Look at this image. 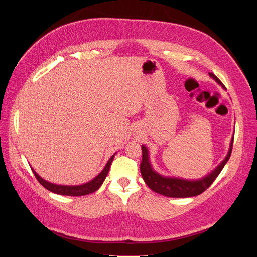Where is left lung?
I'll return each instance as SVG.
<instances>
[{"label":"left lung","mask_w":257,"mask_h":257,"mask_svg":"<svg viewBox=\"0 0 257 257\" xmlns=\"http://www.w3.org/2000/svg\"><path fill=\"white\" fill-rule=\"evenodd\" d=\"M208 74L216 83H218L224 89H227L225 85L222 83V81L219 80L214 74H212V73H208ZM233 141H234V135L231 139L229 152L226 158L221 162V164H219L213 171H211L208 175L197 180H187V179H182L177 177H167L159 174L154 170L151 164L150 153L148 148L142 144L141 145L142 161L140 164V172H141L142 178L145 182V184L148 185L153 191L167 197L187 198V197L199 195L212 184L213 181L216 179L218 174L221 173V171L229 161L232 154Z\"/></svg>","instance_id":"left-lung-1"}]
</instances>
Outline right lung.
I'll list each match as a JSON object with an SVG mask.
<instances>
[{"label": "right lung", "instance_id": "add662e5", "mask_svg": "<svg viewBox=\"0 0 257 257\" xmlns=\"http://www.w3.org/2000/svg\"><path fill=\"white\" fill-rule=\"evenodd\" d=\"M116 153L111 157L106 163V165L104 166V168L102 169V171L92 180H90L89 182L84 183V184L81 185H74V186H70V185H58V184H54V183H51L45 179H43L38 173H36L31 167V170L34 174V176L38 179V181L41 183V184L48 190H50L53 193L56 194H60V195H68V196H83V195H87L90 193L95 192L103 183L109 168H111L112 162L115 158Z\"/></svg>", "mask_w": 257, "mask_h": 257}]
</instances>
